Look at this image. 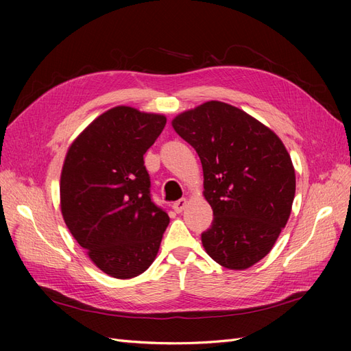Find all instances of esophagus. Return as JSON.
<instances>
[{
  "label": "esophagus",
  "mask_w": 351,
  "mask_h": 351,
  "mask_svg": "<svg viewBox=\"0 0 351 351\" xmlns=\"http://www.w3.org/2000/svg\"><path fill=\"white\" fill-rule=\"evenodd\" d=\"M187 206V199H180V200H176L173 204V209L177 212V214H180V212H183L184 208Z\"/></svg>",
  "instance_id": "obj_1"
}]
</instances>
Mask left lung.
<instances>
[{
	"mask_svg": "<svg viewBox=\"0 0 351 351\" xmlns=\"http://www.w3.org/2000/svg\"><path fill=\"white\" fill-rule=\"evenodd\" d=\"M174 130L195 147L214 210L202 232L209 256L246 269L271 252L295 193L291 158L280 137L232 105L209 101L177 115Z\"/></svg>",
	"mask_w": 351,
	"mask_h": 351,
	"instance_id": "left-lung-1",
	"label": "left lung"
}]
</instances>
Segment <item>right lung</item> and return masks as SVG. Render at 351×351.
I'll return each instance as SVG.
<instances>
[{
  "label": "right lung",
  "instance_id": "add662e5",
  "mask_svg": "<svg viewBox=\"0 0 351 351\" xmlns=\"http://www.w3.org/2000/svg\"><path fill=\"white\" fill-rule=\"evenodd\" d=\"M165 123L159 114L111 108L73 142L62 165V218L90 261L114 278L149 268L169 224L151 197L143 161Z\"/></svg>",
  "mask_w": 351,
  "mask_h": 351
}]
</instances>
